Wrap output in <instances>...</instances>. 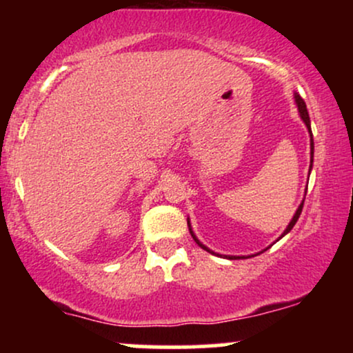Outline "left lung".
I'll list each match as a JSON object with an SVG mask.
<instances>
[{
  "label": "left lung",
  "mask_w": 353,
  "mask_h": 353,
  "mask_svg": "<svg viewBox=\"0 0 353 353\" xmlns=\"http://www.w3.org/2000/svg\"><path fill=\"white\" fill-rule=\"evenodd\" d=\"M294 98H295V104H297V108H299V112H301V117H302V121H303V123H305L307 129H309V134H310V169H312V163H314V139H312L310 117H309V112H307V106H305V103H303V99L301 98V96H299L297 92H295V94H294ZM303 201H305V199H303ZM303 201H302V204L299 205L297 212L294 214L292 221H290V224L287 225V229L283 230V234H282L281 237L285 236V234H289L290 230H292L294 225H295V222L299 221V217H301V212H302V208H303ZM188 225H189V232H190V236H192L194 241H196L197 244H199V247H202V249H204V250H208V252H210V254H216V252H212V250H210V249H208V247H205L204 244H201V242H199V239H197L196 236H194L192 229H190V224H189V221H188ZM281 237H279V239H281ZM267 249H269V247H267ZM267 249H265V250H267ZM216 255H221V254H216ZM221 257H222V255H221ZM224 257H228V259H244V257H237V255H224Z\"/></svg>",
  "instance_id": "1"
}]
</instances>
